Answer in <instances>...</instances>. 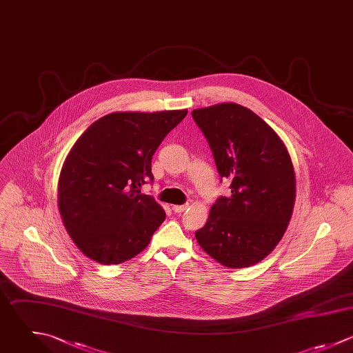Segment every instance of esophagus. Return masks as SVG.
Segmentation results:
<instances>
[{"label":"esophagus","instance_id":"esophagus-1","mask_svg":"<svg viewBox=\"0 0 353 353\" xmlns=\"http://www.w3.org/2000/svg\"><path fill=\"white\" fill-rule=\"evenodd\" d=\"M187 208H188V205L185 203V205H174L172 209H173L174 213H183Z\"/></svg>","mask_w":353,"mask_h":353}]
</instances>
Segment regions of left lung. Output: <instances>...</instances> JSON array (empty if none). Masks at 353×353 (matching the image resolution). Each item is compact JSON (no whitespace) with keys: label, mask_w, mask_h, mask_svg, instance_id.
Instances as JSON below:
<instances>
[{"label":"left lung","mask_w":353,"mask_h":353,"mask_svg":"<svg viewBox=\"0 0 353 353\" xmlns=\"http://www.w3.org/2000/svg\"><path fill=\"white\" fill-rule=\"evenodd\" d=\"M221 179L231 194L220 196L199 246L227 268H246L279 243L293 214L296 176L289 151L274 129L252 110L221 103L192 111Z\"/></svg>","instance_id":"8db88e82"}]
</instances>
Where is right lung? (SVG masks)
Segmentation results:
<instances>
[{
    "label": "right lung",
    "instance_id": "add662e5",
    "mask_svg": "<svg viewBox=\"0 0 353 353\" xmlns=\"http://www.w3.org/2000/svg\"><path fill=\"white\" fill-rule=\"evenodd\" d=\"M187 112H111L75 141L60 172L57 203L86 257L119 264L148 246L166 213L140 188L154 180L152 155Z\"/></svg>",
    "mask_w": 353,
    "mask_h": 353
}]
</instances>
